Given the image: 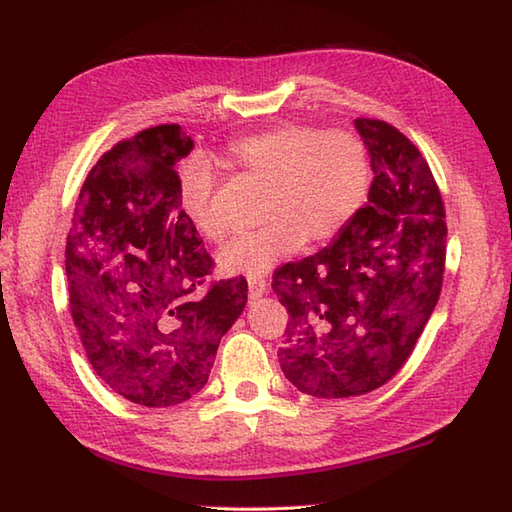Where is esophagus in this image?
Returning a JSON list of instances; mask_svg holds the SVG:
<instances>
[{
	"mask_svg": "<svg viewBox=\"0 0 512 512\" xmlns=\"http://www.w3.org/2000/svg\"><path fill=\"white\" fill-rule=\"evenodd\" d=\"M247 287H249V298H260L267 291V283L263 278H258V276H249L247 278Z\"/></svg>",
	"mask_w": 512,
	"mask_h": 512,
	"instance_id": "34e87169",
	"label": "esophagus"
}]
</instances>
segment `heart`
I'll list each match as a JSON object with an SVG mask.
<instances>
[{
	"instance_id": "1",
	"label": "heart",
	"mask_w": 512,
	"mask_h": 512,
	"mask_svg": "<svg viewBox=\"0 0 512 512\" xmlns=\"http://www.w3.org/2000/svg\"><path fill=\"white\" fill-rule=\"evenodd\" d=\"M236 170L267 183L260 205L265 227L232 238L218 265L225 274L260 276L307 241H331L360 214L371 190L369 156L351 132H320L311 125L283 123L236 139L227 150ZM216 174L205 159L183 165L181 210L196 232L223 241L227 225L214 210Z\"/></svg>"
}]
</instances>
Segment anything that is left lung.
<instances>
[{"label": "left lung", "mask_w": 512, "mask_h": 512, "mask_svg": "<svg viewBox=\"0 0 512 512\" xmlns=\"http://www.w3.org/2000/svg\"><path fill=\"white\" fill-rule=\"evenodd\" d=\"M369 152V201L318 254L274 271L287 307L280 369L316 398L389 382L411 356L442 291L444 203L420 150L393 125L353 121Z\"/></svg>", "instance_id": "1"}]
</instances>
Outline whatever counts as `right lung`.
Here are the masks:
<instances>
[{"label": "right lung", "instance_id": "add662e5", "mask_svg": "<svg viewBox=\"0 0 512 512\" xmlns=\"http://www.w3.org/2000/svg\"><path fill=\"white\" fill-rule=\"evenodd\" d=\"M192 148L176 123L114 145L83 183L66 241L70 311L92 369L143 406L201 391L247 302L245 278L198 294L214 263L174 172Z\"/></svg>", "mask_w": 512, "mask_h": 512}]
</instances>
